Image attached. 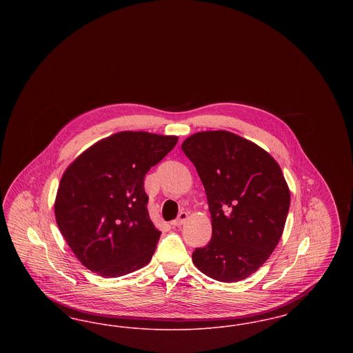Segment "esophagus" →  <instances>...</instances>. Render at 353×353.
<instances>
[{"mask_svg": "<svg viewBox=\"0 0 353 353\" xmlns=\"http://www.w3.org/2000/svg\"><path fill=\"white\" fill-rule=\"evenodd\" d=\"M186 219H188V213H186V212H181V213L179 214L177 219H174V221L170 222V225H172L173 228L181 226V225H184L185 222H186Z\"/></svg>", "mask_w": 353, "mask_h": 353, "instance_id": "1", "label": "esophagus"}]
</instances>
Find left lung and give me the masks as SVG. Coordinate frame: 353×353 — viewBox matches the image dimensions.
Returning a JSON list of instances; mask_svg holds the SVG:
<instances>
[{
    "label": "left lung",
    "mask_w": 353,
    "mask_h": 353,
    "mask_svg": "<svg viewBox=\"0 0 353 353\" xmlns=\"http://www.w3.org/2000/svg\"><path fill=\"white\" fill-rule=\"evenodd\" d=\"M208 197L212 239L192 254L212 279L239 282L259 269L283 234L290 189L269 152L229 131H202L181 144Z\"/></svg>",
    "instance_id": "1"
}]
</instances>
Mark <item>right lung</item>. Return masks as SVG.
<instances>
[{"label": "right lung", "mask_w": 353, "mask_h": 353, "mask_svg": "<svg viewBox=\"0 0 353 353\" xmlns=\"http://www.w3.org/2000/svg\"><path fill=\"white\" fill-rule=\"evenodd\" d=\"M177 140L121 131L97 141L63 172L54 213L84 268L118 278L151 262L161 232L150 219L144 177Z\"/></svg>", "instance_id": "obj_1"}]
</instances>
